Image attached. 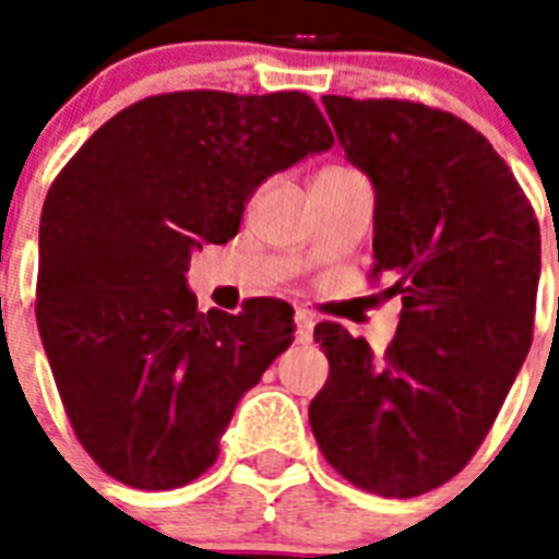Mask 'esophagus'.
<instances>
[{
    "instance_id": "obj_1",
    "label": "esophagus",
    "mask_w": 559,
    "mask_h": 559,
    "mask_svg": "<svg viewBox=\"0 0 559 559\" xmlns=\"http://www.w3.org/2000/svg\"><path fill=\"white\" fill-rule=\"evenodd\" d=\"M313 316L307 313V310H298L296 313V342L307 345V342H313Z\"/></svg>"
}]
</instances>
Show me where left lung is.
Returning a JSON list of instances; mask_svg holds the SVG:
<instances>
[{
	"instance_id": "8db88e82",
	"label": "left lung",
	"mask_w": 559,
	"mask_h": 559,
	"mask_svg": "<svg viewBox=\"0 0 559 559\" xmlns=\"http://www.w3.org/2000/svg\"><path fill=\"white\" fill-rule=\"evenodd\" d=\"M345 156L377 191L371 275H391L397 336L373 354L316 324L331 373L310 429L342 478L385 499L429 493L467 467L534 340L539 223L476 127L397 98L324 95Z\"/></svg>"
}]
</instances>
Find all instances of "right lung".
<instances>
[{
	"label": "right lung",
	"mask_w": 559,
	"mask_h": 559,
	"mask_svg": "<svg viewBox=\"0 0 559 559\" xmlns=\"http://www.w3.org/2000/svg\"><path fill=\"white\" fill-rule=\"evenodd\" d=\"M333 133L305 92H168L86 139L39 217L37 328L81 447L107 476L174 490L217 461L237 400L293 342V307L197 313L191 249L237 235L263 179Z\"/></svg>",
	"instance_id": "add662e5"
}]
</instances>
